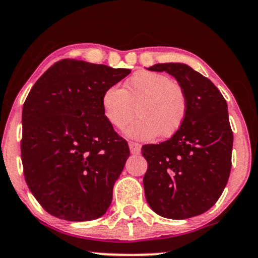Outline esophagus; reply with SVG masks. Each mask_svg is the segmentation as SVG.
<instances>
[{
    "instance_id": "34e87169",
    "label": "esophagus",
    "mask_w": 258,
    "mask_h": 258,
    "mask_svg": "<svg viewBox=\"0 0 258 258\" xmlns=\"http://www.w3.org/2000/svg\"><path fill=\"white\" fill-rule=\"evenodd\" d=\"M128 146H130V150H131L132 155H139L140 151H142V146H140V144H138V143L130 142Z\"/></svg>"
}]
</instances>
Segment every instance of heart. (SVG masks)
<instances>
[{"label":"heart","mask_w":258,"mask_h":258,"mask_svg":"<svg viewBox=\"0 0 258 258\" xmlns=\"http://www.w3.org/2000/svg\"><path fill=\"white\" fill-rule=\"evenodd\" d=\"M127 130L131 138L152 140L170 138L185 121L188 100L183 88L168 75L155 71H138L123 84L122 89L110 87L102 95L103 115L116 130Z\"/></svg>","instance_id":"b5f03b06"}]
</instances>
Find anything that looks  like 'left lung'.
<instances>
[{
  "label": "left lung",
  "instance_id": "1",
  "mask_svg": "<svg viewBox=\"0 0 258 258\" xmlns=\"http://www.w3.org/2000/svg\"><path fill=\"white\" fill-rule=\"evenodd\" d=\"M149 70L165 71L177 80L188 112L170 139L142 148L148 162L146 201L159 216L187 219L210 210L229 181L233 133L227 103L207 77L188 65L156 64Z\"/></svg>",
  "mask_w": 258,
  "mask_h": 258
}]
</instances>
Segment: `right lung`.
I'll return each mask as SVG.
<instances>
[{
	"label": "right lung",
	"mask_w": 258,
	"mask_h": 258,
	"mask_svg": "<svg viewBox=\"0 0 258 258\" xmlns=\"http://www.w3.org/2000/svg\"><path fill=\"white\" fill-rule=\"evenodd\" d=\"M130 69L61 59L42 74L22 108L21 159L29 190L70 221L106 213L128 144L103 115L102 95Z\"/></svg>",
	"instance_id": "obj_1"
}]
</instances>
